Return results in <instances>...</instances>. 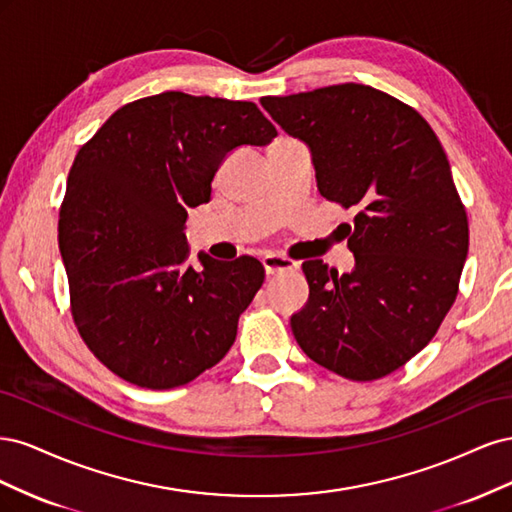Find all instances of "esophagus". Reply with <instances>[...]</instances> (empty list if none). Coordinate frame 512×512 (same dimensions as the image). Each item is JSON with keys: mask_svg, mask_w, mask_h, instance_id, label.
<instances>
[{"mask_svg": "<svg viewBox=\"0 0 512 512\" xmlns=\"http://www.w3.org/2000/svg\"><path fill=\"white\" fill-rule=\"evenodd\" d=\"M262 265H265L267 275H275V273L294 269V260H290L286 256H280V254H265V256H262Z\"/></svg>", "mask_w": 512, "mask_h": 512, "instance_id": "obj_1", "label": "esophagus"}]
</instances>
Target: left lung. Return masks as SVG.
I'll list each match as a JSON object with an SVG mask.
<instances>
[{"label": "left lung", "instance_id": "8db88e82", "mask_svg": "<svg viewBox=\"0 0 512 512\" xmlns=\"http://www.w3.org/2000/svg\"><path fill=\"white\" fill-rule=\"evenodd\" d=\"M262 108L312 151L320 194L354 209V269L305 260L309 299L290 318L301 350L356 382L393 374L438 333L468 256V215L436 132L412 106L344 83L267 96Z\"/></svg>", "mask_w": 512, "mask_h": 512}]
</instances>
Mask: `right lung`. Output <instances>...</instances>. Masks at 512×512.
<instances>
[{
  "instance_id": "obj_1",
  "label": "right lung",
  "mask_w": 512,
  "mask_h": 512,
  "mask_svg": "<svg viewBox=\"0 0 512 512\" xmlns=\"http://www.w3.org/2000/svg\"><path fill=\"white\" fill-rule=\"evenodd\" d=\"M275 136L254 102L164 91L121 106L76 153L59 252L76 329L119 378L175 389L235 344L265 267L200 252L194 269L183 228L228 153Z\"/></svg>"
}]
</instances>
